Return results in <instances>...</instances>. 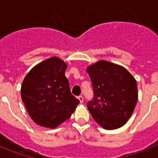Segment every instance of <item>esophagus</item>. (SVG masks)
Listing matches in <instances>:
<instances>
[{
    "instance_id": "esophagus-1",
    "label": "esophagus",
    "mask_w": 158,
    "mask_h": 158,
    "mask_svg": "<svg viewBox=\"0 0 158 158\" xmlns=\"http://www.w3.org/2000/svg\"><path fill=\"white\" fill-rule=\"evenodd\" d=\"M77 98H78V100H79V101H80L81 104H82V103H83V100H84L83 96H79L77 97Z\"/></svg>"
}]
</instances>
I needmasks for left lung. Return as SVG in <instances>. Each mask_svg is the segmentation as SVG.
<instances>
[{
	"label": "left lung",
	"instance_id": "left-lung-1",
	"mask_svg": "<svg viewBox=\"0 0 158 158\" xmlns=\"http://www.w3.org/2000/svg\"><path fill=\"white\" fill-rule=\"evenodd\" d=\"M86 71L94 92L87 106L94 120L106 130L125 125L139 97L135 78L123 66L105 60L89 65Z\"/></svg>",
	"mask_w": 158,
	"mask_h": 158
}]
</instances>
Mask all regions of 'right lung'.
I'll use <instances>...</instances> for the list:
<instances>
[{
  "label": "right lung",
  "mask_w": 158,
  "mask_h": 158,
  "mask_svg": "<svg viewBox=\"0 0 158 158\" xmlns=\"http://www.w3.org/2000/svg\"><path fill=\"white\" fill-rule=\"evenodd\" d=\"M67 64L56 56L35 65L22 82V101L40 126L55 128L76 110L79 100L70 93L65 77Z\"/></svg>",
  "instance_id": "obj_1"
}]
</instances>
